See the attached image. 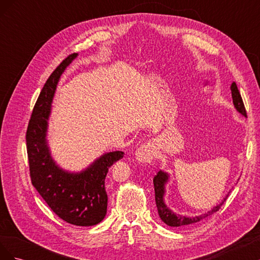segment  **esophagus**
I'll return each mask as SVG.
<instances>
[{
	"instance_id": "34e87169",
	"label": "esophagus",
	"mask_w": 260,
	"mask_h": 260,
	"mask_svg": "<svg viewBox=\"0 0 260 260\" xmlns=\"http://www.w3.org/2000/svg\"><path fill=\"white\" fill-rule=\"evenodd\" d=\"M156 154V146L153 143H147L138 148L136 152V158L139 162L149 164L155 157Z\"/></svg>"
}]
</instances>
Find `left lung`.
Masks as SVG:
<instances>
[{"label": "left lung", "mask_w": 260, "mask_h": 260, "mask_svg": "<svg viewBox=\"0 0 260 260\" xmlns=\"http://www.w3.org/2000/svg\"><path fill=\"white\" fill-rule=\"evenodd\" d=\"M231 93H232V101H233V105L237 109V112L243 115L244 117H246V111L245 107H244L243 101L241 98V94L239 92V89L237 86V83L233 82L231 84ZM169 174L164 170H159L157 172L156 176L153 179L154 182V188H155V201H156V206L157 210H158V215L162 221L166 223L169 226H182V225H188L192 223H196L201 221L202 219L206 218L210 215L214 214L219 208L221 207L222 204L225 202L228 195H229L230 192H228V194L224 196L223 200L220 202L218 205L215 207H212L208 211H206L205 214H201L199 216H194V217H187V216H182L176 214L175 211H172L168 206L166 202H165V194H166V185L169 181Z\"/></svg>", "instance_id": "left-lung-1"}]
</instances>
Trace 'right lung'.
Returning a JSON list of instances; mask_svg holds the SVG:
<instances>
[{
  "mask_svg": "<svg viewBox=\"0 0 260 260\" xmlns=\"http://www.w3.org/2000/svg\"><path fill=\"white\" fill-rule=\"evenodd\" d=\"M72 54L46 80L28 124L26 142L32 185L50 208L66 222L80 226L100 223L106 216L105 178L109 167L123 152H108L80 171L62 169L52 157L49 145V119L57 84L66 68L76 59Z\"/></svg>",
  "mask_w": 260,
  "mask_h": 260,
  "instance_id": "right-lung-1",
  "label": "right lung"
}]
</instances>
